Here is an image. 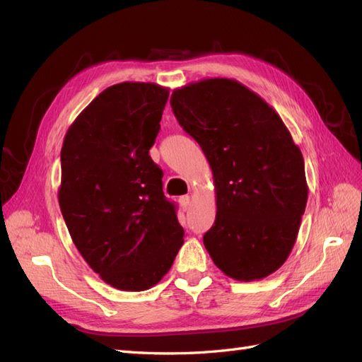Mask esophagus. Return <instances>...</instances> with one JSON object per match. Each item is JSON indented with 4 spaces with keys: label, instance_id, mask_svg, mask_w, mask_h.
Masks as SVG:
<instances>
[{
    "label": "esophagus",
    "instance_id": "obj_1",
    "mask_svg": "<svg viewBox=\"0 0 362 362\" xmlns=\"http://www.w3.org/2000/svg\"><path fill=\"white\" fill-rule=\"evenodd\" d=\"M178 202H180L182 210L187 211L189 206H190V196H181V198L178 199Z\"/></svg>",
    "mask_w": 362,
    "mask_h": 362
}]
</instances>
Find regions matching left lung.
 I'll list each match as a JSON object with an SVG mask.
<instances>
[{
	"label": "left lung",
	"instance_id": "obj_1",
	"mask_svg": "<svg viewBox=\"0 0 362 362\" xmlns=\"http://www.w3.org/2000/svg\"><path fill=\"white\" fill-rule=\"evenodd\" d=\"M170 105L213 170L217 213L204 234L208 254L233 279L272 275L290 255L308 199L303 157L290 131L235 80L184 86Z\"/></svg>",
	"mask_w": 362,
	"mask_h": 362
}]
</instances>
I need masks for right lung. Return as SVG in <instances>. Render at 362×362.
Wrapping results in <instances>:
<instances>
[{"instance_id": "right-lung-1", "label": "right lung", "mask_w": 362, "mask_h": 362, "mask_svg": "<svg viewBox=\"0 0 362 362\" xmlns=\"http://www.w3.org/2000/svg\"><path fill=\"white\" fill-rule=\"evenodd\" d=\"M168 98L154 83L115 84L63 140V218L87 264L117 290L154 287L184 243L177 206L163 193V170L149 156Z\"/></svg>"}]
</instances>
